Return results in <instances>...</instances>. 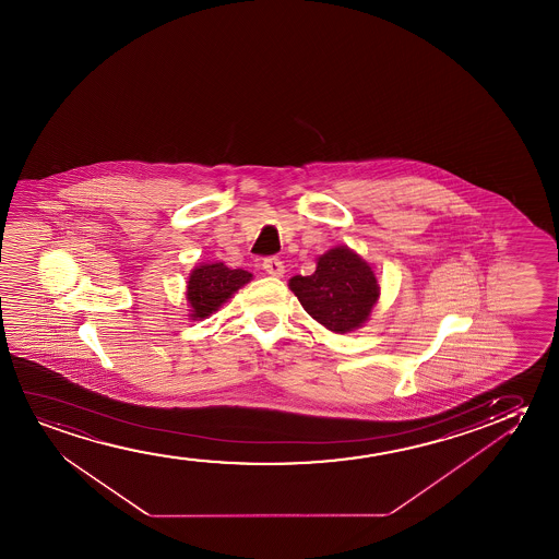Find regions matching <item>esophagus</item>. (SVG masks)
Returning <instances> with one entry per match:
<instances>
[{
	"label": "esophagus",
	"instance_id": "esophagus-1",
	"mask_svg": "<svg viewBox=\"0 0 559 559\" xmlns=\"http://www.w3.org/2000/svg\"><path fill=\"white\" fill-rule=\"evenodd\" d=\"M263 269L267 271L269 275L273 276H283L284 275V265L283 261L275 258V255H271V258H265L263 260Z\"/></svg>",
	"mask_w": 559,
	"mask_h": 559
}]
</instances>
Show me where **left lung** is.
I'll return each instance as SVG.
<instances>
[{"label": "left lung", "mask_w": 559, "mask_h": 559, "mask_svg": "<svg viewBox=\"0 0 559 559\" xmlns=\"http://www.w3.org/2000/svg\"><path fill=\"white\" fill-rule=\"evenodd\" d=\"M290 290L314 321L337 334L359 329L380 296L372 267L344 246L321 255L313 275L290 278Z\"/></svg>", "instance_id": "left-lung-1"}]
</instances>
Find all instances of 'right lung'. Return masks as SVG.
<instances>
[{"mask_svg": "<svg viewBox=\"0 0 559 559\" xmlns=\"http://www.w3.org/2000/svg\"><path fill=\"white\" fill-rule=\"evenodd\" d=\"M252 275L245 269H229L223 263L200 265L192 271L187 286V299L191 304V317L204 319L217 311L235 292L245 286Z\"/></svg>", "mask_w": 559, "mask_h": 559, "instance_id": "right-lung-1", "label": "right lung"}]
</instances>
